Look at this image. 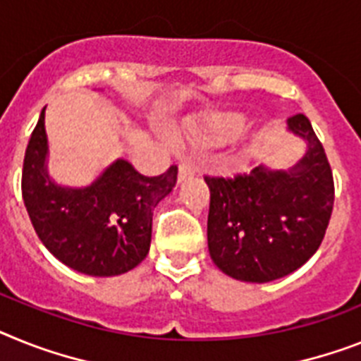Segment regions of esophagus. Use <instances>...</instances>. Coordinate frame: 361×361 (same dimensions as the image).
<instances>
[{
    "instance_id": "1",
    "label": "esophagus",
    "mask_w": 361,
    "mask_h": 361,
    "mask_svg": "<svg viewBox=\"0 0 361 361\" xmlns=\"http://www.w3.org/2000/svg\"><path fill=\"white\" fill-rule=\"evenodd\" d=\"M196 172V166L190 161H181L180 163V180H185L189 176H192Z\"/></svg>"
}]
</instances>
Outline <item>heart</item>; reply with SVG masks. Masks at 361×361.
I'll return each mask as SVG.
<instances>
[{
	"label": "heart",
	"mask_w": 361,
	"mask_h": 361,
	"mask_svg": "<svg viewBox=\"0 0 361 361\" xmlns=\"http://www.w3.org/2000/svg\"><path fill=\"white\" fill-rule=\"evenodd\" d=\"M246 128V117L238 111H222L196 121L183 132V139L196 147H216L233 141Z\"/></svg>",
	"instance_id": "heart-1"
}]
</instances>
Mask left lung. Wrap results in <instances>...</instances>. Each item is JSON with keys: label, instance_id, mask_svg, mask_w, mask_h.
Listing matches in <instances>:
<instances>
[{"label": "left lung", "instance_id": "8db88e82", "mask_svg": "<svg viewBox=\"0 0 361 361\" xmlns=\"http://www.w3.org/2000/svg\"><path fill=\"white\" fill-rule=\"evenodd\" d=\"M288 130L307 141V154L288 171L259 165L235 178L205 176L209 253L237 281L269 283L292 274L325 237L334 205L325 148L302 114L290 117Z\"/></svg>", "mask_w": 361, "mask_h": 361}]
</instances>
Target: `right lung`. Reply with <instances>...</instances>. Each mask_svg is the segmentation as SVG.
<instances>
[{
    "mask_svg": "<svg viewBox=\"0 0 361 361\" xmlns=\"http://www.w3.org/2000/svg\"><path fill=\"white\" fill-rule=\"evenodd\" d=\"M45 108L23 159L21 195L35 231L60 262L80 274H126L148 255L156 205L171 195L178 166L165 174H139L117 159L92 185L63 187L47 174Z\"/></svg>",
    "mask_w": 361,
    "mask_h": 361,
    "instance_id": "right-lung-1",
    "label": "right lung"
}]
</instances>
